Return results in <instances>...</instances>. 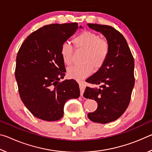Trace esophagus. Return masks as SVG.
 Here are the masks:
<instances>
[{
	"label": "esophagus",
	"mask_w": 152,
	"mask_h": 152,
	"mask_svg": "<svg viewBox=\"0 0 152 152\" xmlns=\"http://www.w3.org/2000/svg\"><path fill=\"white\" fill-rule=\"evenodd\" d=\"M79 87L80 89V96H83V93L84 91V89H85V84H84V82H80L79 83Z\"/></svg>",
	"instance_id": "esophagus-1"
}]
</instances>
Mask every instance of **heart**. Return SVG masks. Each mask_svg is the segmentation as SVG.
<instances>
[{"instance_id":"b5f03b06","label":"heart","mask_w":152,"mask_h":152,"mask_svg":"<svg viewBox=\"0 0 152 152\" xmlns=\"http://www.w3.org/2000/svg\"><path fill=\"white\" fill-rule=\"evenodd\" d=\"M77 50L85 51L82 58L83 64L76 65L68 70V75L71 78L83 79L91 75L92 70H99L104 65L109 53V43L99 35L89 31H84L73 39ZM60 54L66 65L70 66L74 61V49L70 43L64 42L61 45Z\"/></svg>"}]
</instances>
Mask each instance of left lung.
Returning a JSON list of instances; mask_svg holds the SVG:
<instances>
[{"instance_id": "obj_1", "label": "left lung", "mask_w": 152, "mask_h": 152, "mask_svg": "<svg viewBox=\"0 0 152 152\" xmlns=\"http://www.w3.org/2000/svg\"><path fill=\"white\" fill-rule=\"evenodd\" d=\"M88 26L101 32L109 43L104 65L86 80L99 88L86 86L83 94L98 103L97 109L88 114V119L105 124L119 118L129 104L135 84L134 59L125 37L114 27L92 23Z\"/></svg>"}]
</instances>
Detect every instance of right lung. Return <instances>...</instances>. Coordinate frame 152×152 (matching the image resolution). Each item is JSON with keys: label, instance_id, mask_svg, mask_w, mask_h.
Segmentation results:
<instances>
[{"label": "right lung", "instance_id": "right-lung-1", "mask_svg": "<svg viewBox=\"0 0 152 152\" xmlns=\"http://www.w3.org/2000/svg\"><path fill=\"white\" fill-rule=\"evenodd\" d=\"M78 28L77 23L45 25L31 33L18 51L15 78L19 93L25 106L38 119L59 120L66 102L80 96L76 80L60 82L66 72L61 45Z\"/></svg>", "mask_w": 152, "mask_h": 152}]
</instances>
